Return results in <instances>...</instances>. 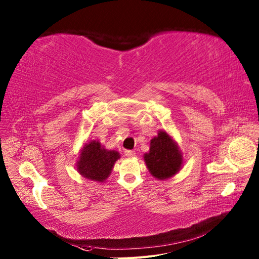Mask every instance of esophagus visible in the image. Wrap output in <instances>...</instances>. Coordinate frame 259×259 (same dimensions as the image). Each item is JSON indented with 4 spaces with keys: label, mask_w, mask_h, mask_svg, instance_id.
Wrapping results in <instances>:
<instances>
[{
    "label": "esophagus",
    "mask_w": 259,
    "mask_h": 259,
    "mask_svg": "<svg viewBox=\"0 0 259 259\" xmlns=\"http://www.w3.org/2000/svg\"><path fill=\"white\" fill-rule=\"evenodd\" d=\"M124 155H125V157H128V158H132V157H135V155H136V152L134 151V150H125Z\"/></svg>",
    "instance_id": "esophagus-1"
}]
</instances>
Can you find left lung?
Wrapping results in <instances>:
<instances>
[{
  "instance_id": "left-lung-1",
  "label": "left lung",
  "mask_w": 259,
  "mask_h": 259,
  "mask_svg": "<svg viewBox=\"0 0 259 259\" xmlns=\"http://www.w3.org/2000/svg\"><path fill=\"white\" fill-rule=\"evenodd\" d=\"M143 158L149 172L158 180L173 177L181 170L183 163L178 143L163 130H160L158 136L150 142L149 152Z\"/></svg>"
}]
</instances>
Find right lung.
<instances>
[{
	"label": "right lung",
	"mask_w": 259,
	"mask_h": 259,
	"mask_svg": "<svg viewBox=\"0 0 259 259\" xmlns=\"http://www.w3.org/2000/svg\"><path fill=\"white\" fill-rule=\"evenodd\" d=\"M120 154L115 150H107L99 141H89L80 151L77 171L80 176L96 182H104L109 177Z\"/></svg>",
	"instance_id": "1"
}]
</instances>
